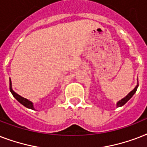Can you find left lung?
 Listing matches in <instances>:
<instances>
[{"label": "left lung", "mask_w": 147, "mask_h": 147, "mask_svg": "<svg viewBox=\"0 0 147 147\" xmlns=\"http://www.w3.org/2000/svg\"><path fill=\"white\" fill-rule=\"evenodd\" d=\"M137 87H138V85H137V86L135 87L134 89L133 90V91H131V92H130V93H129V94H128L125 97V98H123V99H121L120 101H118V102H117V107H121V106H123V105H125L126 103L127 102L128 100H130V98H132L133 95L135 94V92H137Z\"/></svg>", "instance_id": "obj_1"}]
</instances>
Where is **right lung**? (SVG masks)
<instances>
[{"instance_id": "obj_1", "label": "right lung", "mask_w": 147, "mask_h": 147, "mask_svg": "<svg viewBox=\"0 0 147 147\" xmlns=\"http://www.w3.org/2000/svg\"><path fill=\"white\" fill-rule=\"evenodd\" d=\"M10 92L12 93L13 96L14 97V98H16V99H17V100H18L20 103V104H22V105H24V106H25L26 107H27V108L34 110L33 103L31 102V101H30L29 100H27V99H26V98H23V97L20 96L19 94H17L16 92H14L13 91L12 87H11V81H10Z\"/></svg>"}]
</instances>
